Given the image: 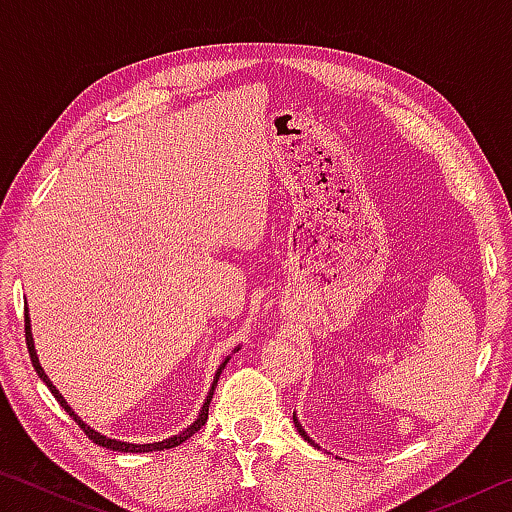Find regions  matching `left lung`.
<instances>
[{"label": "left lung", "mask_w": 512, "mask_h": 512, "mask_svg": "<svg viewBox=\"0 0 512 512\" xmlns=\"http://www.w3.org/2000/svg\"><path fill=\"white\" fill-rule=\"evenodd\" d=\"M293 422H296V427H298V431H300V436H302V438H305V440H309V443H311V438L307 436V433H305V429H302V427H300V422L296 420V415H293ZM311 445H314V443H311Z\"/></svg>", "instance_id": "8db88e82"}]
</instances>
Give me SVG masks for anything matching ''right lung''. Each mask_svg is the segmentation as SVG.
<instances>
[{
    "label": "right lung",
    "mask_w": 512,
    "mask_h": 512,
    "mask_svg": "<svg viewBox=\"0 0 512 512\" xmlns=\"http://www.w3.org/2000/svg\"><path fill=\"white\" fill-rule=\"evenodd\" d=\"M24 336H27V348H29V357H31V363H33V368H36V372H38V377L45 381L47 384V388L51 393H54V397L58 400V404L63 406V409L69 413V418H72L76 424H79V427L83 429V433L85 436H88L92 443H97V445H101V447H106V449H112V452H131V454H142V452H164V449H171V447H178V445H183L187 438H192L196 431H201V427L203 424L207 422V411H210V402H212V395H214V388H216V381H219V377H221V372H223V368H225V363H228V359H225L223 363H221V368L216 370V377H214V384H212V391H210V395H207V400H205V404H203V409H201V415H198L196 418V422L194 424H189V427L183 431V433H178V436H173V438H167V440H162V443H149V445H133V443H121V440H112V438H106V436H101L99 431H94V429H90L88 424L85 422H81V418L79 415H76L74 411H72V406H69L65 400H63V395L58 393V388L51 384L49 381V377H47V372L42 370V366H40V361H38V354H36V348H33V339H31V323H29V314L27 311H24Z\"/></svg>",
    "instance_id": "1"
}]
</instances>
